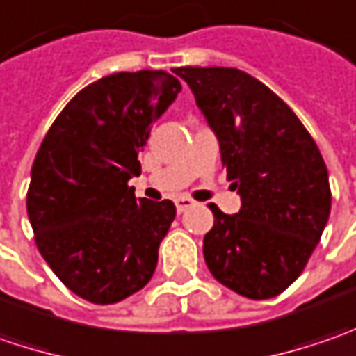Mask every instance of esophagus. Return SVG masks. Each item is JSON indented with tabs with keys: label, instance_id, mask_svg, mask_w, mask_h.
Segmentation results:
<instances>
[{
	"label": "esophagus",
	"instance_id": "esophagus-1",
	"mask_svg": "<svg viewBox=\"0 0 356 356\" xmlns=\"http://www.w3.org/2000/svg\"><path fill=\"white\" fill-rule=\"evenodd\" d=\"M195 201L191 197H179L175 199V207H177V213H183V211H187L189 207H193Z\"/></svg>",
	"mask_w": 356,
	"mask_h": 356
}]
</instances>
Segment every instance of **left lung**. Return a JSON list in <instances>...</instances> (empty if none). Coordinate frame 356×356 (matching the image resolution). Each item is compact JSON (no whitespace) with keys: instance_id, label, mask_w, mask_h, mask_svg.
Returning a JSON list of instances; mask_svg holds the SVG:
<instances>
[{"instance_id":"8db88e82","label":"left lung","mask_w":356,"mask_h":356,"mask_svg":"<svg viewBox=\"0 0 356 356\" xmlns=\"http://www.w3.org/2000/svg\"><path fill=\"white\" fill-rule=\"evenodd\" d=\"M219 139L241 209L203 239L211 275L249 299L283 293L305 269L331 213L329 171L299 117L269 87L235 67H179Z\"/></svg>"}]
</instances>
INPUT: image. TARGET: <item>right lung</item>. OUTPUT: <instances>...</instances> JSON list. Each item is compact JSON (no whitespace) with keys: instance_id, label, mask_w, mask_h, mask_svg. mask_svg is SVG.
<instances>
[{"instance_id":"add662e5","label":"right lung","mask_w":356,"mask_h":356,"mask_svg":"<svg viewBox=\"0 0 356 356\" xmlns=\"http://www.w3.org/2000/svg\"><path fill=\"white\" fill-rule=\"evenodd\" d=\"M181 83L167 71L113 73L83 87L57 115L31 167L27 215L59 281L95 305L147 285L175 205L135 199L139 149Z\"/></svg>"}]
</instances>
